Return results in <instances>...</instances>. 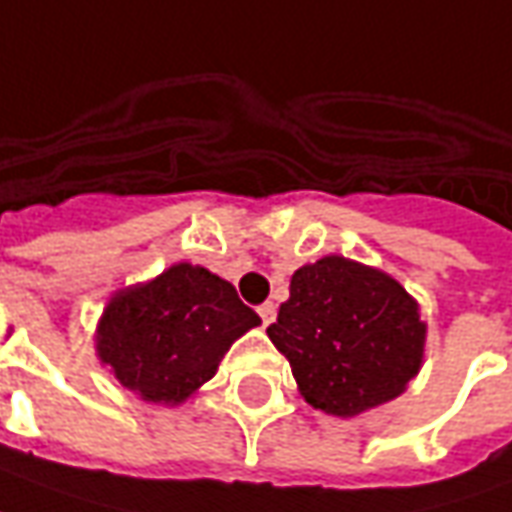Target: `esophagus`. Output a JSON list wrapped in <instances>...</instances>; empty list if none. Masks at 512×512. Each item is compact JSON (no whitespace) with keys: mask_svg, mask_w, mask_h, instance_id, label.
<instances>
[{"mask_svg":"<svg viewBox=\"0 0 512 512\" xmlns=\"http://www.w3.org/2000/svg\"><path fill=\"white\" fill-rule=\"evenodd\" d=\"M257 313H260V318H263V324H271L274 318H277V307H274V302H263V305L257 307Z\"/></svg>","mask_w":512,"mask_h":512,"instance_id":"1","label":"esophagus"}]
</instances>
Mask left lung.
Listing matches in <instances>:
<instances>
[{
    "instance_id": "obj_1",
    "label": "left lung",
    "mask_w": 512,
    "mask_h": 512,
    "mask_svg": "<svg viewBox=\"0 0 512 512\" xmlns=\"http://www.w3.org/2000/svg\"><path fill=\"white\" fill-rule=\"evenodd\" d=\"M266 332L307 405L352 418L405 391L421 368L427 324L385 271L330 255L293 271L291 296Z\"/></svg>"
}]
</instances>
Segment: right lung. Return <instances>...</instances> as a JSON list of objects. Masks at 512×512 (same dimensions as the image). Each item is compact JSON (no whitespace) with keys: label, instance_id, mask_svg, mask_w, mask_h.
<instances>
[{"label":"right lung","instance_id":"right-lung-1","mask_svg":"<svg viewBox=\"0 0 512 512\" xmlns=\"http://www.w3.org/2000/svg\"><path fill=\"white\" fill-rule=\"evenodd\" d=\"M257 324L260 316L230 282L177 263L107 302L96 355L146 402L180 405L216 374L232 341Z\"/></svg>","mask_w":512,"mask_h":512}]
</instances>
